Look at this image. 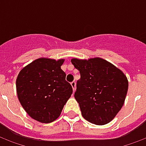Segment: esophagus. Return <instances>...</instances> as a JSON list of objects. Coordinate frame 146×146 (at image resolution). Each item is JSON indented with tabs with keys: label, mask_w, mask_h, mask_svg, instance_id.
I'll return each mask as SVG.
<instances>
[{
	"label": "esophagus",
	"mask_w": 146,
	"mask_h": 146,
	"mask_svg": "<svg viewBox=\"0 0 146 146\" xmlns=\"http://www.w3.org/2000/svg\"><path fill=\"white\" fill-rule=\"evenodd\" d=\"M71 86H72V88H73V92H75V90H76V82H75V81L71 82Z\"/></svg>",
	"instance_id": "obj_1"
}]
</instances>
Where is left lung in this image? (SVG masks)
Returning <instances> with one entry per match:
<instances>
[{
	"label": "left lung",
	"mask_w": 146,
	"mask_h": 146,
	"mask_svg": "<svg viewBox=\"0 0 146 146\" xmlns=\"http://www.w3.org/2000/svg\"><path fill=\"white\" fill-rule=\"evenodd\" d=\"M71 62L80 73L74 97L83 117L96 125L110 123L125 101L128 81L124 73L101 58Z\"/></svg>",
	"instance_id": "left-lung-1"
}]
</instances>
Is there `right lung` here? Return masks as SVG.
<instances>
[{
    "label": "right lung",
    "mask_w": 146,
    "mask_h": 146,
    "mask_svg": "<svg viewBox=\"0 0 146 146\" xmlns=\"http://www.w3.org/2000/svg\"><path fill=\"white\" fill-rule=\"evenodd\" d=\"M64 59L40 58L21 70L16 79L19 100L28 115L40 123L53 122L60 116L73 93L66 73Z\"/></svg>",
    "instance_id": "1"
}]
</instances>
